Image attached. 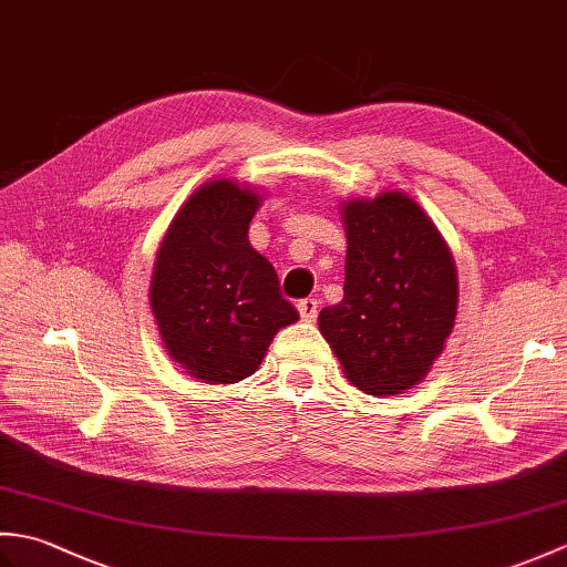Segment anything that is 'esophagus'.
<instances>
[{"label":"esophagus","mask_w":567,"mask_h":567,"mask_svg":"<svg viewBox=\"0 0 567 567\" xmlns=\"http://www.w3.org/2000/svg\"><path fill=\"white\" fill-rule=\"evenodd\" d=\"M297 309H299V317L305 321H315L319 315V302L315 297H309V299H302V302L297 305Z\"/></svg>","instance_id":"obj_1"}]
</instances>
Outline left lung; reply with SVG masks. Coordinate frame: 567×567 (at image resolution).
<instances>
[{
	"instance_id": "8db88e82",
	"label": "left lung",
	"mask_w": 567,
	"mask_h": 567,
	"mask_svg": "<svg viewBox=\"0 0 567 567\" xmlns=\"http://www.w3.org/2000/svg\"><path fill=\"white\" fill-rule=\"evenodd\" d=\"M343 299L323 307L319 331L346 378L368 394L421 382L455 323L457 275L439 228L404 192L348 199Z\"/></svg>"
}]
</instances>
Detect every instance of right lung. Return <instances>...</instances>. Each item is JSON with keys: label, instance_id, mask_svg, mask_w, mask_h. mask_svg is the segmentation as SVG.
I'll return each instance as SVG.
<instances>
[{"label": "right lung", "instance_id": "right-lung-1", "mask_svg": "<svg viewBox=\"0 0 567 567\" xmlns=\"http://www.w3.org/2000/svg\"><path fill=\"white\" fill-rule=\"evenodd\" d=\"M260 202L234 179L204 183L155 256L151 309L165 351L207 384L252 375L275 333L299 319L275 268L248 240Z\"/></svg>", "mask_w": 567, "mask_h": 567}]
</instances>
